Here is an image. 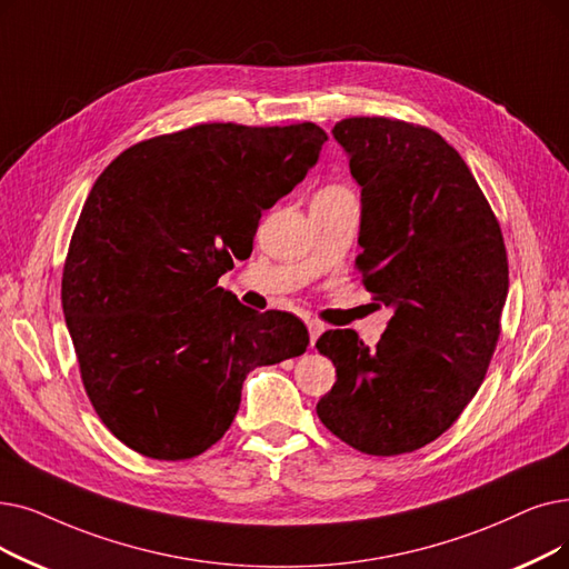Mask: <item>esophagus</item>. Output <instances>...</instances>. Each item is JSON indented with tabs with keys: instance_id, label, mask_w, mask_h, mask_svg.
<instances>
[{
	"instance_id": "esophagus-1",
	"label": "esophagus",
	"mask_w": 569,
	"mask_h": 569,
	"mask_svg": "<svg viewBox=\"0 0 569 569\" xmlns=\"http://www.w3.org/2000/svg\"><path fill=\"white\" fill-rule=\"evenodd\" d=\"M323 330H326V326L320 323V320H309V341H311V346L316 343V339L323 335Z\"/></svg>"
}]
</instances>
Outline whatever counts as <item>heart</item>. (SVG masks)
Instances as JSON below:
<instances>
[{
  "instance_id": "obj_1",
  "label": "heart",
  "mask_w": 569,
  "mask_h": 569,
  "mask_svg": "<svg viewBox=\"0 0 569 569\" xmlns=\"http://www.w3.org/2000/svg\"><path fill=\"white\" fill-rule=\"evenodd\" d=\"M341 197H353V194H351L349 188H343L339 183H330L323 190H318L313 200H341Z\"/></svg>"
}]
</instances>
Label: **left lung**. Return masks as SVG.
Returning <instances> with one entry per match:
<instances>
[{
	"instance_id": "8db88e82",
	"label": "left lung",
	"mask_w": 569,
	"mask_h": 569,
	"mask_svg": "<svg viewBox=\"0 0 569 569\" xmlns=\"http://www.w3.org/2000/svg\"><path fill=\"white\" fill-rule=\"evenodd\" d=\"M332 134L360 186L356 267L392 318L377 349L353 330L320 335L337 381L316 413L349 447L400 456L447 432L486 377L509 290L502 230L437 132L362 116Z\"/></svg>"
}]
</instances>
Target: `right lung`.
I'll return each instance as SVG.
<instances>
[{
    "label": "right lung",
    "instance_id": "right-lung-1",
    "mask_svg": "<svg viewBox=\"0 0 569 569\" xmlns=\"http://www.w3.org/2000/svg\"><path fill=\"white\" fill-rule=\"evenodd\" d=\"M313 122H207L122 151L94 181L62 271V311L88 398L132 451L204 453L228 432L246 375L302 356L286 311L218 288L253 251L264 209L318 162Z\"/></svg>",
    "mask_w": 569,
    "mask_h": 569
}]
</instances>
